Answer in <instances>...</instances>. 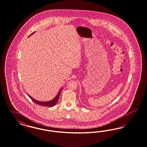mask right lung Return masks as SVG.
<instances>
[{
  "label": "right lung",
  "instance_id": "obj_1",
  "mask_svg": "<svg viewBox=\"0 0 147 147\" xmlns=\"http://www.w3.org/2000/svg\"><path fill=\"white\" fill-rule=\"evenodd\" d=\"M34 34V32H32L31 34ZM62 88H61V90H60V91L59 92L57 95L56 96L55 98L53 100H51V101H47V102H43V101L41 102V101L36 100H35L34 99H33V98H32L31 96H29V98H30L31 99L32 101H34L36 104H38V105H41V106H43V107H53V106H54L56 104V102L58 101V100H59V96H60V93H61Z\"/></svg>",
  "mask_w": 147,
  "mask_h": 147
}]
</instances>
